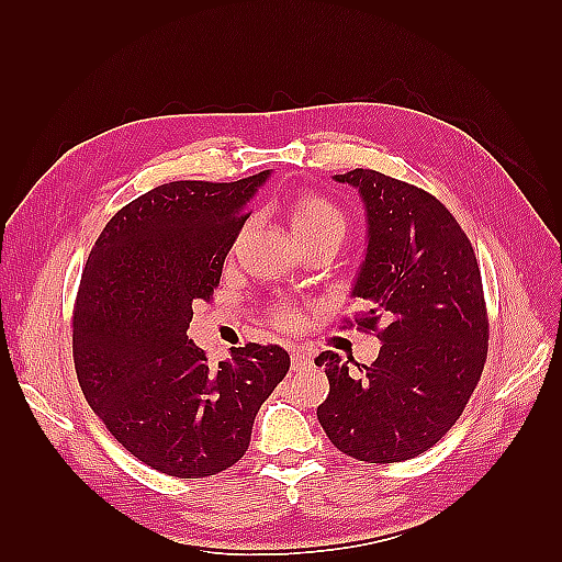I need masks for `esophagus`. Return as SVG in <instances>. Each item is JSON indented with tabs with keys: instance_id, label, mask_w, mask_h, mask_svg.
Masks as SVG:
<instances>
[{
	"instance_id": "esophagus-1",
	"label": "esophagus",
	"mask_w": 562,
	"mask_h": 562,
	"mask_svg": "<svg viewBox=\"0 0 562 562\" xmlns=\"http://www.w3.org/2000/svg\"><path fill=\"white\" fill-rule=\"evenodd\" d=\"M308 367H312V357H308L302 350H294L292 352V369H294V372H304V369H308Z\"/></svg>"
}]
</instances>
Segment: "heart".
I'll use <instances>...</instances> for the list:
<instances>
[{
	"mask_svg": "<svg viewBox=\"0 0 562 562\" xmlns=\"http://www.w3.org/2000/svg\"><path fill=\"white\" fill-rule=\"evenodd\" d=\"M288 222H290V232L294 236V241H308V238H324V236L338 238L340 241L345 236V229H348V222H345L340 207L314 193L300 195L290 202ZM278 324L290 326L292 314L280 312Z\"/></svg>",
	"mask_w": 562,
	"mask_h": 562,
	"instance_id": "heart-1",
	"label": "heart"
}]
</instances>
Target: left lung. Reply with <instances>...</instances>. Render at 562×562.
<instances>
[{"label":"left lung","mask_w":562,"mask_h":562,"mask_svg":"<svg viewBox=\"0 0 562 562\" xmlns=\"http://www.w3.org/2000/svg\"><path fill=\"white\" fill-rule=\"evenodd\" d=\"M364 202L367 250L352 296L357 326L381 340L372 364L321 352L328 398L318 423L342 453L369 463L415 459L459 420L487 357L483 282L469 236L423 188L372 169L333 176Z\"/></svg>","instance_id":"8db88e82"}]
</instances>
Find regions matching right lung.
<instances>
[{
  "label": "right lung",
  "mask_w": 562,
  "mask_h": 562,
  "mask_svg": "<svg viewBox=\"0 0 562 562\" xmlns=\"http://www.w3.org/2000/svg\"><path fill=\"white\" fill-rule=\"evenodd\" d=\"M268 178L149 190L113 214L81 272L71 352L83 396L133 457L176 479L241 459L262 401L290 372L280 345L248 342L212 367L188 340L193 304L220 284Z\"/></svg>",
  "instance_id": "obj_1"
}]
</instances>
